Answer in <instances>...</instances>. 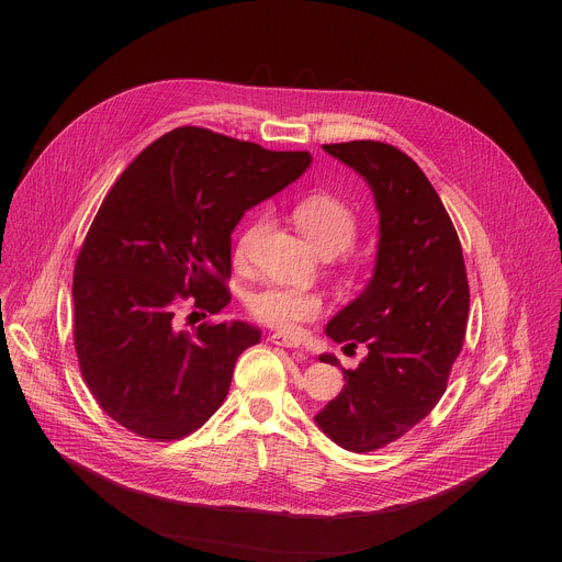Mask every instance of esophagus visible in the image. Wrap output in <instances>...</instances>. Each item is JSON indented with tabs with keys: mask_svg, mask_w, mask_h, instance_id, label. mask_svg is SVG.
Returning <instances> with one entry per match:
<instances>
[{
	"mask_svg": "<svg viewBox=\"0 0 562 562\" xmlns=\"http://www.w3.org/2000/svg\"><path fill=\"white\" fill-rule=\"evenodd\" d=\"M269 340H271L273 345H280V347H289V349H297V347H300V340H297V338H293V336H286V334H282V331H276V334H271V336H269Z\"/></svg>",
	"mask_w": 562,
	"mask_h": 562,
	"instance_id": "esophagus-1",
	"label": "esophagus"
}]
</instances>
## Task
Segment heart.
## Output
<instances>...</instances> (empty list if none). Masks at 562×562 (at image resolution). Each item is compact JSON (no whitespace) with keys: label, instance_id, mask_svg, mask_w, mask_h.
<instances>
[{"label":"heart","instance_id":"obj_1","mask_svg":"<svg viewBox=\"0 0 562 562\" xmlns=\"http://www.w3.org/2000/svg\"><path fill=\"white\" fill-rule=\"evenodd\" d=\"M295 224L306 237V243L317 251H331L334 256L347 251L358 233V222L351 209L340 202L334 195L315 193L304 198L295 211H293ZM269 224L267 213H258L249 226L237 237L235 245V260L245 262L251 254V247L256 245L258 235ZM249 308L256 319L262 325L280 329V331H293L300 323H308L319 311H323V300L317 293L302 291V289H289V286H271L260 293H256L249 300Z\"/></svg>","mask_w":562,"mask_h":562}]
</instances>
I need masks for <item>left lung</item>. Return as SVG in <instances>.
<instances>
[{"label": "left lung", "instance_id": "1", "mask_svg": "<svg viewBox=\"0 0 562 562\" xmlns=\"http://www.w3.org/2000/svg\"><path fill=\"white\" fill-rule=\"evenodd\" d=\"M323 148L369 184L380 217L373 276L325 329L369 353L342 369L345 389L313 418L336 445L364 453L405 436L438 405L462 349L469 284L458 233L409 155L373 139ZM319 362L340 364L334 353Z\"/></svg>", "mask_w": 562, "mask_h": 562}]
</instances>
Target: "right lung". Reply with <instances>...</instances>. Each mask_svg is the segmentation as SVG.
I'll return each instance as SVG.
<instances>
[{
  "mask_svg": "<svg viewBox=\"0 0 562 562\" xmlns=\"http://www.w3.org/2000/svg\"><path fill=\"white\" fill-rule=\"evenodd\" d=\"M306 150H267L198 126L148 144L104 198L72 278V336L98 405L128 431L178 440L222 405L260 329L231 319L180 331L178 311L220 313L231 233L295 182ZM195 313V311H193Z\"/></svg>",
  "mask_w": 562,
  "mask_h": 562,
  "instance_id": "add662e5",
  "label": "right lung"
}]
</instances>
